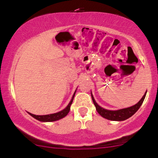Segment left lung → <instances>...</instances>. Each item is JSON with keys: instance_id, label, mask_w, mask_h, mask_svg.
<instances>
[{"instance_id": "obj_1", "label": "left lung", "mask_w": 158, "mask_h": 158, "mask_svg": "<svg viewBox=\"0 0 158 158\" xmlns=\"http://www.w3.org/2000/svg\"><path fill=\"white\" fill-rule=\"evenodd\" d=\"M146 93L147 91L145 93V94L143 95V96L141 98V100L139 101L136 105L130 106V107L118 109V110H116V111L108 110V109H105L102 107H101V106H99L97 104V102H95V99L92 95V93H91V97H92L93 103H94V105L95 106L96 110H97L98 114H100L101 116L105 118L110 120V121H125V120L129 118H130L132 115L135 114L136 112L138 111V109L140 108L141 105H142L144 99H145Z\"/></svg>"}]
</instances>
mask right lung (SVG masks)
Here are the masks:
<instances>
[{
  "label": "right lung",
  "instance_id": "obj_1",
  "mask_svg": "<svg viewBox=\"0 0 158 158\" xmlns=\"http://www.w3.org/2000/svg\"><path fill=\"white\" fill-rule=\"evenodd\" d=\"M76 91L74 92V95L73 96V98H72L71 101L69 102V103L68 104V105L66 106V108H65L63 110L60 111L58 113H55V114H48V115H42V116H38V115H35V114H32L31 113H28L31 115V116H33L35 118L38 120L42 122H52V121H58V120L63 118L65 116H66L69 113V110H70V106L73 103V99L74 97V95H75Z\"/></svg>",
  "mask_w": 158,
  "mask_h": 158
}]
</instances>
